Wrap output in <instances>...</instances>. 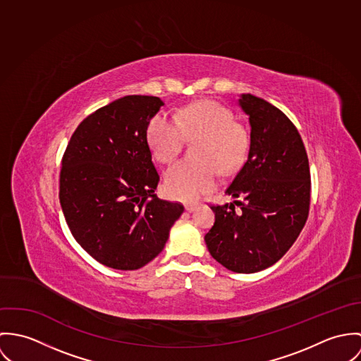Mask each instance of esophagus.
<instances>
[{"instance_id":"esophagus-1","label":"esophagus","mask_w":361,"mask_h":361,"mask_svg":"<svg viewBox=\"0 0 361 361\" xmlns=\"http://www.w3.org/2000/svg\"><path fill=\"white\" fill-rule=\"evenodd\" d=\"M195 209H197V204H195V203H187V204H185V210H187V212H194Z\"/></svg>"}]
</instances>
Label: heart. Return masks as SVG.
Instances as JSON below:
<instances>
[{
    "label": "heart",
    "mask_w": 361,
    "mask_h": 361,
    "mask_svg": "<svg viewBox=\"0 0 361 361\" xmlns=\"http://www.w3.org/2000/svg\"><path fill=\"white\" fill-rule=\"evenodd\" d=\"M185 141L197 142V161H178L164 174L167 192L176 200H197L216 184L217 170L228 174L245 159L249 137L245 127L233 121L228 109L214 102H198L174 116L158 114L148 126V142L157 161L170 163Z\"/></svg>",
    "instance_id": "1"
}]
</instances>
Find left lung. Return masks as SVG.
I'll list each match as a JSON object with an SVG mask.
<instances>
[{"label": "left lung", "instance_id": "1", "mask_svg": "<svg viewBox=\"0 0 361 361\" xmlns=\"http://www.w3.org/2000/svg\"><path fill=\"white\" fill-rule=\"evenodd\" d=\"M247 158L226 190L235 200L210 204L214 224L204 235L210 255L234 273L264 270L299 237L310 207V167L302 137L279 108L250 94Z\"/></svg>", "mask_w": 361, "mask_h": 361}]
</instances>
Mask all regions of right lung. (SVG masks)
Wrapping results in <instances>:
<instances>
[{
    "label": "right lung",
    "instance_id": "1",
    "mask_svg": "<svg viewBox=\"0 0 361 361\" xmlns=\"http://www.w3.org/2000/svg\"><path fill=\"white\" fill-rule=\"evenodd\" d=\"M161 98L127 95L81 121L62 158L59 200L69 230L101 264L137 270L164 247L180 202L159 200L148 126Z\"/></svg>",
    "mask_w": 361,
    "mask_h": 361
}]
</instances>
